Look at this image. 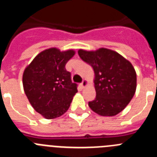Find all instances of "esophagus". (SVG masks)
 I'll return each mask as SVG.
<instances>
[{
  "label": "esophagus",
  "mask_w": 157,
  "mask_h": 157,
  "mask_svg": "<svg viewBox=\"0 0 157 157\" xmlns=\"http://www.w3.org/2000/svg\"><path fill=\"white\" fill-rule=\"evenodd\" d=\"M88 84H89V82L87 81L86 79H85V80H83L82 82L80 85H81L82 88H85V87H86L87 86H88Z\"/></svg>",
  "instance_id": "34e87169"
}]
</instances>
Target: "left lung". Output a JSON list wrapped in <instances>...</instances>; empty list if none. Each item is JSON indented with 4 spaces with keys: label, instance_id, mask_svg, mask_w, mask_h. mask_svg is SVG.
<instances>
[{
    "label": "left lung",
    "instance_id": "1",
    "mask_svg": "<svg viewBox=\"0 0 157 157\" xmlns=\"http://www.w3.org/2000/svg\"><path fill=\"white\" fill-rule=\"evenodd\" d=\"M82 60L94 71L96 98L89 102L91 110L101 116H114L125 109L134 97L137 75L132 63L109 48L78 49Z\"/></svg>",
    "mask_w": 157,
    "mask_h": 157
}]
</instances>
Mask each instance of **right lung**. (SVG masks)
<instances>
[{
  "label": "right lung",
  "mask_w": 157,
  "mask_h": 157,
  "mask_svg": "<svg viewBox=\"0 0 157 157\" xmlns=\"http://www.w3.org/2000/svg\"><path fill=\"white\" fill-rule=\"evenodd\" d=\"M75 51L47 48L38 53L23 74V90L34 110L47 120L61 116L68 110L77 90L76 83L65 65Z\"/></svg>",
  "instance_id": "obj_1"
}]
</instances>
